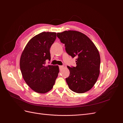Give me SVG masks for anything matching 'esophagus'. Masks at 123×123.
<instances>
[{"label":"esophagus","instance_id":"34e87169","mask_svg":"<svg viewBox=\"0 0 123 123\" xmlns=\"http://www.w3.org/2000/svg\"><path fill=\"white\" fill-rule=\"evenodd\" d=\"M59 69H60V70H61V69H63V68L64 67V66H63V65H62V66H59Z\"/></svg>","mask_w":123,"mask_h":123}]
</instances>
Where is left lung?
Instances as JSON below:
<instances>
[{"label": "left lung", "mask_w": 123, "mask_h": 123, "mask_svg": "<svg viewBox=\"0 0 123 123\" xmlns=\"http://www.w3.org/2000/svg\"><path fill=\"white\" fill-rule=\"evenodd\" d=\"M66 52L77 57L76 67L67 66L70 75L66 81L69 88L77 93L88 91L95 85L100 74V56L93 42L80 32L68 30L57 33Z\"/></svg>", "instance_id": "left-lung-1"}]
</instances>
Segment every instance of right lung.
<instances>
[{
	"mask_svg": "<svg viewBox=\"0 0 123 123\" xmlns=\"http://www.w3.org/2000/svg\"><path fill=\"white\" fill-rule=\"evenodd\" d=\"M56 38L55 32H43L32 38L23 51L20 68L23 78L35 92L44 94L52 89L59 72L58 66L45 65L50 61V48Z\"/></svg>",
	"mask_w": 123,
	"mask_h": 123,
	"instance_id": "add662e5",
	"label": "right lung"
}]
</instances>
